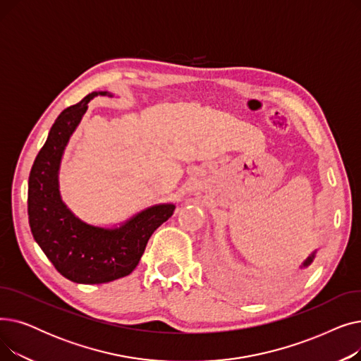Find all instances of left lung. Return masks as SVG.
I'll list each match as a JSON object with an SVG mask.
<instances>
[{
    "instance_id": "8db88e82",
    "label": "left lung",
    "mask_w": 361,
    "mask_h": 361,
    "mask_svg": "<svg viewBox=\"0 0 361 361\" xmlns=\"http://www.w3.org/2000/svg\"><path fill=\"white\" fill-rule=\"evenodd\" d=\"M314 256H316V250H314V252H313V253H312V255H310V256H309V257H307V259H306L305 262H302V264H301V267H300V268H301V269H305V268H309V267H310V264H312V262H313V259H314Z\"/></svg>"
}]
</instances>
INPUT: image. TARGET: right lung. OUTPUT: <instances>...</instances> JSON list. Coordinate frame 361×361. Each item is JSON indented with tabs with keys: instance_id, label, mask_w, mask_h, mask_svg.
Wrapping results in <instances>:
<instances>
[{
	"instance_id": "1",
	"label": "right lung",
	"mask_w": 361,
	"mask_h": 361,
	"mask_svg": "<svg viewBox=\"0 0 361 361\" xmlns=\"http://www.w3.org/2000/svg\"><path fill=\"white\" fill-rule=\"evenodd\" d=\"M98 94L109 93L92 92L60 114L29 176L27 215L33 238L55 269L78 283H105L130 275L150 235L176 209L173 203L155 204L116 228H102L83 222L61 200L59 171L64 149L89 101Z\"/></svg>"
}]
</instances>
